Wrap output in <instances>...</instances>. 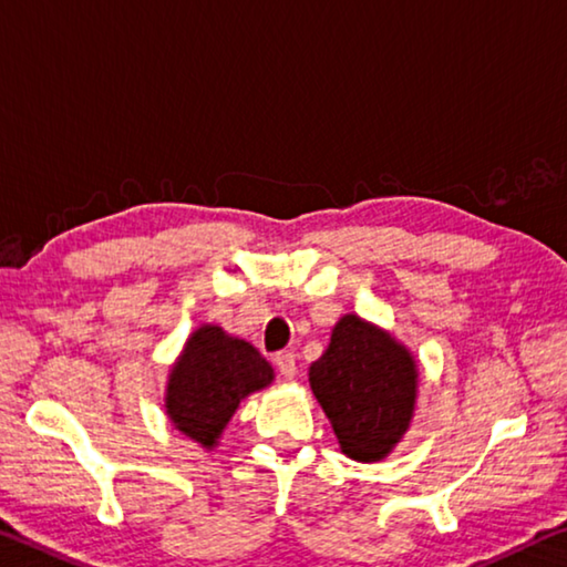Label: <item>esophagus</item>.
<instances>
[{
  "label": "esophagus",
  "instance_id": "1",
  "mask_svg": "<svg viewBox=\"0 0 567 567\" xmlns=\"http://www.w3.org/2000/svg\"><path fill=\"white\" fill-rule=\"evenodd\" d=\"M275 365H277V371L285 375V379H292V375H295V353H292V350H280V353H275Z\"/></svg>",
  "mask_w": 567,
  "mask_h": 567
}]
</instances>
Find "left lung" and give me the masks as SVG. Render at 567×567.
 <instances>
[{"mask_svg":"<svg viewBox=\"0 0 567 567\" xmlns=\"http://www.w3.org/2000/svg\"><path fill=\"white\" fill-rule=\"evenodd\" d=\"M310 385L355 462H379L409 429L416 403V365L389 332L346 316L310 365Z\"/></svg>","mask_w":567,"mask_h":567,"instance_id":"1","label":"left lung"}]
</instances>
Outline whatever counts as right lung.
<instances>
[{"label":"right lung","mask_w":567,"mask_h":567,"mask_svg":"<svg viewBox=\"0 0 567 567\" xmlns=\"http://www.w3.org/2000/svg\"><path fill=\"white\" fill-rule=\"evenodd\" d=\"M269 381L272 365L257 348L217 326H204L186 340L168 375L166 411L178 431L212 449L239 401Z\"/></svg>","instance_id":"1"}]
</instances>
